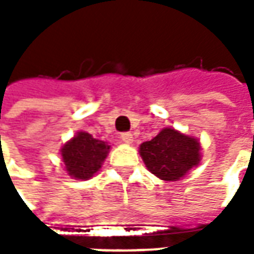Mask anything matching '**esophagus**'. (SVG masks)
Listing matches in <instances>:
<instances>
[{
    "label": "esophagus",
    "mask_w": 254,
    "mask_h": 254,
    "mask_svg": "<svg viewBox=\"0 0 254 254\" xmlns=\"http://www.w3.org/2000/svg\"><path fill=\"white\" fill-rule=\"evenodd\" d=\"M122 140L123 142H126V144H131V142L134 141V137H132L131 132H123Z\"/></svg>",
    "instance_id": "obj_1"
}]
</instances>
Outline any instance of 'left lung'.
Returning <instances> with one entry per match:
<instances>
[{"label":"left lung","mask_w":254,"mask_h":254,"mask_svg":"<svg viewBox=\"0 0 254 254\" xmlns=\"http://www.w3.org/2000/svg\"><path fill=\"white\" fill-rule=\"evenodd\" d=\"M200 141L172 127H165L138 152L147 170L162 181H178L199 165Z\"/></svg>","instance_id":"8db88e82"}]
</instances>
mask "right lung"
<instances>
[{
    "mask_svg": "<svg viewBox=\"0 0 254 254\" xmlns=\"http://www.w3.org/2000/svg\"><path fill=\"white\" fill-rule=\"evenodd\" d=\"M110 147L109 142L93 138L89 132L77 131L61 148L64 171L74 180H90L100 171Z\"/></svg>",
    "mask_w": 254,
    "mask_h": 254,
    "instance_id": "add662e5",
    "label": "right lung"
}]
</instances>
